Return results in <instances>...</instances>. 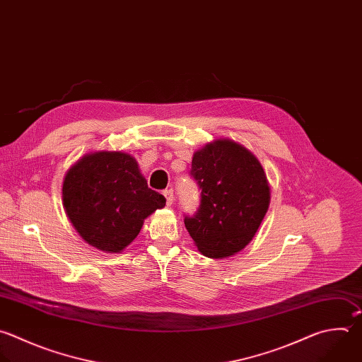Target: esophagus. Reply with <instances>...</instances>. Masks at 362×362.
Returning a JSON list of instances; mask_svg holds the SVG:
<instances>
[{"label":"esophagus","mask_w":362,"mask_h":362,"mask_svg":"<svg viewBox=\"0 0 362 362\" xmlns=\"http://www.w3.org/2000/svg\"><path fill=\"white\" fill-rule=\"evenodd\" d=\"M163 196H165V199H166V204L168 206H170L172 203H173V190L172 189H166L165 192H163Z\"/></svg>","instance_id":"esophagus-1"}]
</instances>
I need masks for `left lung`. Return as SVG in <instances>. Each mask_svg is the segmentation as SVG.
I'll use <instances>...</instances> for the list:
<instances>
[{
	"label": "left lung",
	"mask_w": 362,
	"mask_h": 362,
	"mask_svg": "<svg viewBox=\"0 0 362 362\" xmlns=\"http://www.w3.org/2000/svg\"><path fill=\"white\" fill-rule=\"evenodd\" d=\"M192 175L202 200L185 226L209 259L242 252L256 235L270 204V186L260 160L242 144L220 138L193 153Z\"/></svg>",
	"instance_id": "8db88e82"
}]
</instances>
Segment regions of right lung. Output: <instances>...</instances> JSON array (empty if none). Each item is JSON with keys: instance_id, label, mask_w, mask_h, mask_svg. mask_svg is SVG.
Wrapping results in <instances>:
<instances>
[{"instance_id": "1", "label": "right lung", "mask_w": 362, "mask_h": 362, "mask_svg": "<svg viewBox=\"0 0 362 362\" xmlns=\"http://www.w3.org/2000/svg\"><path fill=\"white\" fill-rule=\"evenodd\" d=\"M62 204L85 243L105 253H120L136 238L145 218L165 207L166 199L148 187L132 155L96 151L68 169Z\"/></svg>"}]
</instances>
